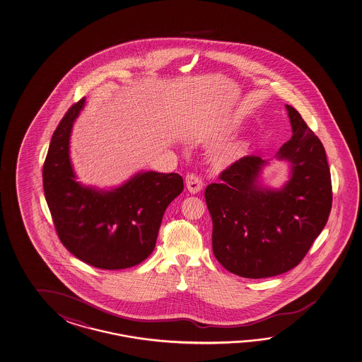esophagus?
<instances>
[{"label":"esophagus","mask_w":362,"mask_h":362,"mask_svg":"<svg viewBox=\"0 0 362 362\" xmlns=\"http://www.w3.org/2000/svg\"><path fill=\"white\" fill-rule=\"evenodd\" d=\"M185 185H187L188 191L193 193V194H196L202 189V180L196 174H188L185 177Z\"/></svg>","instance_id":"obj_1"}]
</instances>
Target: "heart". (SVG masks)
<instances>
[{
    "label": "heart",
    "mask_w": 362,
    "mask_h": 362,
    "mask_svg": "<svg viewBox=\"0 0 362 362\" xmlns=\"http://www.w3.org/2000/svg\"><path fill=\"white\" fill-rule=\"evenodd\" d=\"M248 148H250V144L247 141H238V142L226 144L214 155L212 163L221 168H226L235 163L240 157L245 156Z\"/></svg>",
    "instance_id": "b5f03b06"
}]
</instances>
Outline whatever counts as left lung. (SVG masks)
Wrapping results in <instances>:
<instances>
[{
	"instance_id": "8db88e82",
	"label": "left lung",
	"mask_w": 362,
	"mask_h": 362,
	"mask_svg": "<svg viewBox=\"0 0 362 362\" xmlns=\"http://www.w3.org/2000/svg\"><path fill=\"white\" fill-rule=\"evenodd\" d=\"M286 109L293 136L275 155L289 164L284 185L264 187L259 177L269 161L246 156L220 174L221 183L206 188L214 255L228 272L243 278H269L297 267L332 209L324 146L297 110Z\"/></svg>"
}]
</instances>
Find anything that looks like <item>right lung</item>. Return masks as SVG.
<instances>
[{
	"label": "right lung",
	"mask_w": 362,
	"mask_h": 362,
	"mask_svg": "<svg viewBox=\"0 0 362 362\" xmlns=\"http://www.w3.org/2000/svg\"><path fill=\"white\" fill-rule=\"evenodd\" d=\"M86 98L57 125L43 165V189L56 232L69 252L90 267L119 270L150 256L165 210L183 191L177 173L139 171L116 188L76 182L70 136Z\"/></svg>",
	"instance_id": "1"
}]
</instances>
